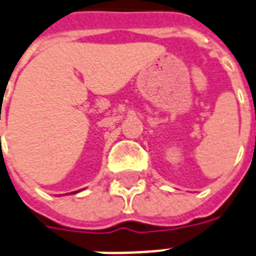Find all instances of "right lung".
I'll return each instance as SVG.
<instances>
[{
	"label": "right lung",
	"mask_w": 256,
	"mask_h": 256,
	"mask_svg": "<svg viewBox=\"0 0 256 256\" xmlns=\"http://www.w3.org/2000/svg\"><path fill=\"white\" fill-rule=\"evenodd\" d=\"M74 193H75V192H74Z\"/></svg>",
	"instance_id": "1"
}]
</instances>
